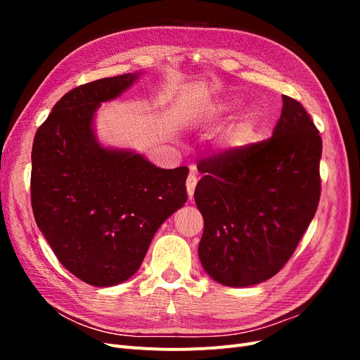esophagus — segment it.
I'll use <instances>...</instances> for the list:
<instances>
[{
    "label": "esophagus",
    "instance_id": "34e87169",
    "mask_svg": "<svg viewBox=\"0 0 360 360\" xmlns=\"http://www.w3.org/2000/svg\"><path fill=\"white\" fill-rule=\"evenodd\" d=\"M197 181H198L197 176H195L193 171H191L189 177H188V180H186V191H188L189 198H192V195H193V192H195V186H197Z\"/></svg>",
    "mask_w": 360,
    "mask_h": 360
}]
</instances>
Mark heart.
<instances>
[{"label": "heart", "instance_id": "heart-1", "mask_svg": "<svg viewBox=\"0 0 360 360\" xmlns=\"http://www.w3.org/2000/svg\"><path fill=\"white\" fill-rule=\"evenodd\" d=\"M238 106H240V101H238V99H228V101H224V102H219V103H214L210 108V112L214 117H219V115H222L225 112L236 111ZM257 124H258V115H257V112L249 114L245 118V122L242 123L240 134H238L237 139L240 141V143H245V141L255 132Z\"/></svg>", "mask_w": 360, "mask_h": 360}]
</instances>
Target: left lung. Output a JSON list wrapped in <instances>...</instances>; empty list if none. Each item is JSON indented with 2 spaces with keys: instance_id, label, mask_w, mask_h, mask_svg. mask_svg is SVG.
<instances>
[{
  "instance_id": "1",
  "label": "left lung",
  "mask_w": 360,
  "mask_h": 360,
  "mask_svg": "<svg viewBox=\"0 0 360 360\" xmlns=\"http://www.w3.org/2000/svg\"><path fill=\"white\" fill-rule=\"evenodd\" d=\"M321 136L304 108L282 96L266 143L200 165L193 198L204 217L201 266L226 287L275 276L292 255L320 201Z\"/></svg>"
}]
</instances>
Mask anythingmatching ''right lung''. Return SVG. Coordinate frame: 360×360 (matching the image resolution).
<instances>
[{
  "label": "right lung",
  "mask_w": 360,
  "mask_h": 360,
  "mask_svg": "<svg viewBox=\"0 0 360 360\" xmlns=\"http://www.w3.org/2000/svg\"><path fill=\"white\" fill-rule=\"evenodd\" d=\"M143 72L93 81L64 94L34 136L31 205L60 263L94 287L132 278L159 226L188 201L189 169H163L96 134L102 103Z\"/></svg>",
  "instance_id": "1"
}]
</instances>
